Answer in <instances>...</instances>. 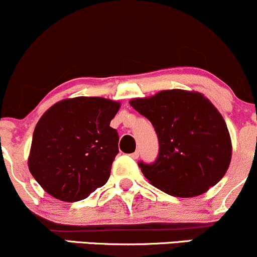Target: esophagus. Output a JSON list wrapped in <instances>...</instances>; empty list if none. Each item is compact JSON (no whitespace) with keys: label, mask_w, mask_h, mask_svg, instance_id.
Instances as JSON below:
<instances>
[{"label":"esophagus","mask_w":257,"mask_h":257,"mask_svg":"<svg viewBox=\"0 0 257 257\" xmlns=\"http://www.w3.org/2000/svg\"><path fill=\"white\" fill-rule=\"evenodd\" d=\"M131 157L132 159H134V160H137L138 157H139V151H135V152H133V154L131 155Z\"/></svg>","instance_id":"obj_1"}]
</instances>
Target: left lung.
Wrapping results in <instances>:
<instances>
[{
    "mask_svg": "<svg viewBox=\"0 0 257 257\" xmlns=\"http://www.w3.org/2000/svg\"><path fill=\"white\" fill-rule=\"evenodd\" d=\"M131 106L150 120L159 138L157 159L138 163L152 185L172 196L191 197L223 178L232 143L223 117L204 95L165 90L134 98Z\"/></svg>",
    "mask_w": 257,
    "mask_h": 257,
    "instance_id": "obj_1",
    "label": "left lung"
}]
</instances>
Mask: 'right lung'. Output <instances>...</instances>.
Segmentation results:
<instances>
[{"label":"right lung","instance_id":"add662e5","mask_svg":"<svg viewBox=\"0 0 257 257\" xmlns=\"http://www.w3.org/2000/svg\"><path fill=\"white\" fill-rule=\"evenodd\" d=\"M119 103L103 97H74L50 107L33 134L29 171L46 193L74 202L109 178L119 137L109 126Z\"/></svg>","mask_w":257,"mask_h":257}]
</instances>
